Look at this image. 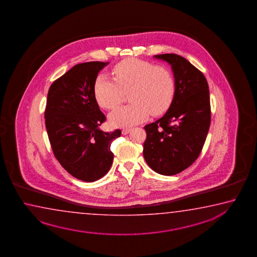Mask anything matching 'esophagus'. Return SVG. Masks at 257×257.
Returning a JSON list of instances; mask_svg holds the SVG:
<instances>
[{
    "label": "esophagus",
    "mask_w": 257,
    "mask_h": 257,
    "mask_svg": "<svg viewBox=\"0 0 257 257\" xmlns=\"http://www.w3.org/2000/svg\"><path fill=\"white\" fill-rule=\"evenodd\" d=\"M131 132V128H123L122 130V134L123 135H126V134H128Z\"/></svg>",
    "instance_id": "esophagus-1"
}]
</instances>
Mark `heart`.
<instances>
[{
  "instance_id": "obj_1",
  "label": "heart",
  "mask_w": 257,
  "mask_h": 257,
  "mask_svg": "<svg viewBox=\"0 0 257 257\" xmlns=\"http://www.w3.org/2000/svg\"><path fill=\"white\" fill-rule=\"evenodd\" d=\"M115 79L98 75L94 84V95L100 107L117 108L125 94L131 104L120 107L109 116L112 125L131 126L150 116L161 115L171 106L176 82L167 67L155 65L150 61L130 58L113 68Z\"/></svg>"
}]
</instances>
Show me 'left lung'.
<instances>
[{
    "mask_svg": "<svg viewBox=\"0 0 257 257\" xmlns=\"http://www.w3.org/2000/svg\"><path fill=\"white\" fill-rule=\"evenodd\" d=\"M171 65L176 94L167 113L144 126L143 156L155 172H182L200 155L211 122L210 96L204 74L178 54L155 55Z\"/></svg>",
    "mask_w": 257,
    "mask_h": 257,
    "instance_id": "1",
    "label": "left lung"
}]
</instances>
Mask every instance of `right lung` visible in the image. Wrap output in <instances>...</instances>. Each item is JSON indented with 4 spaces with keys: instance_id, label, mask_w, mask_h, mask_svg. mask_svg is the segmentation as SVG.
I'll return each mask as SVG.
<instances>
[{
    "instance_id": "1",
    "label": "right lung",
    "mask_w": 257,
    "mask_h": 257,
    "mask_svg": "<svg viewBox=\"0 0 257 257\" xmlns=\"http://www.w3.org/2000/svg\"><path fill=\"white\" fill-rule=\"evenodd\" d=\"M108 62L77 64L50 87L45 125L53 154L71 176L85 182L104 177L111 167V141L120 130L104 132L99 126L106 117L94 95L99 70Z\"/></svg>"
}]
</instances>
